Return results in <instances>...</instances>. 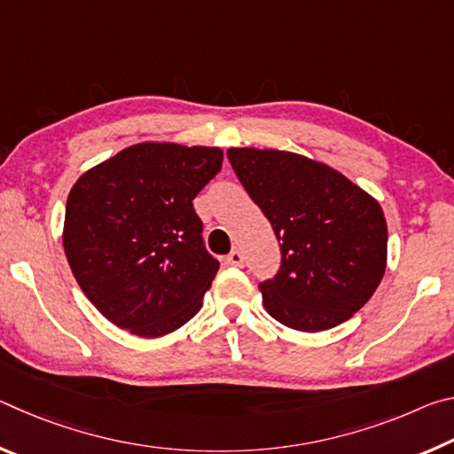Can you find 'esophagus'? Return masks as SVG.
Returning a JSON list of instances; mask_svg holds the SVG:
<instances>
[{
    "mask_svg": "<svg viewBox=\"0 0 454 454\" xmlns=\"http://www.w3.org/2000/svg\"><path fill=\"white\" fill-rule=\"evenodd\" d=\"M226 262L240 268V266H244V254H242L240 250H232V252H230V254L226 256Z\"/></svg>",
    "mask_w": 454,
    "mask_h": 454,
    "instance_id": "esophagus-1",
    "label": "esophagus"
}]
</instances>
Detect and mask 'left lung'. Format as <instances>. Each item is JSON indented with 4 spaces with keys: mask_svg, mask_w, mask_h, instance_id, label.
<instances>
[{
    "mask_svg": "<svg viewBox=\"0 0 454 454\" xmlns=\"http://www.w3.org/2000/svg\"><path fill=\"white\" fill-rule=\"evenodd\" d=\"M226 153L280 242V270L260 284L266 312L301 333H322L355 317L387 270V218L376 198L302 153Z\"/></svg>",
    "mask_w": 454,
    "mask_h": 454,
    "instance_id": "left-lung-1",
    "label": "left lung"
}]
</instances>
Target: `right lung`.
Wrapping results in <instances>:
<instances>
[{
  "mask_svg": "<svg viewBox=\"0 0 454 454\" xmlns=\"http://www.w3.org/2000/svg\"><path fill=\"white\" fill-rule=\"evenodd\" d=\"M222 158L210 145L142 142L75 180L64 252L83 294L112 325L158 338L202 309L220 262L204 248L192 200Z\"/></svg>",
  "mask_w": 454,
  "mask_h": 454,
  "instance_id": "add662e5",
  "label": "right lung"
}]
</instances>
